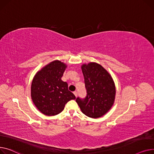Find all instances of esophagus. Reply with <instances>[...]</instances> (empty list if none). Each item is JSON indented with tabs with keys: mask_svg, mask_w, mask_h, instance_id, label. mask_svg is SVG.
I'll return each instance as SVG.
<instances>
[{
	"mask_svg": "<svg viewBox=\"0 0 154 154\" xmlns=\"http://www.w3.org/2000/svg\"><path fill=\"white\" fill-rule=\"evenodd\" d=\"M73 93H74V94L75 95V96L77 97V96H78V93H77V91H74Z\"/></svg>",
	"mask_w": 154,
	"mask_h": 154,
	"instance_id": "1",
	"label": "esophagus"
}]
</instances>
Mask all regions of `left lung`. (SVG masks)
I'll use <instances>...</instances> for the list:
<instances>
[{"instance_id": "8db88e82", "label": "left lung", "mask_w": 154, "mask_h": 154, "mask_svg": "<svg viewBox=\"0 0 154 154\" xmlns=\"http://www.w3.org/2000/svg\"><path fill=\"white\" fill-rule=\"evenodd\" d=\"M87 96L76 101L84 114L97 119L106 114L114 104L116 86L111 75L103 66L95 62L81 65Z\"/></svg>"}]
</instances>
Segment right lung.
<instances>
[{
	"label": "right lung",
	"instance_id": "add662e5",
	"mask_svg": "<svg viewBox=\"0 0 154 154\" xmlns=\"http://www.w3.org/2000/svg\"><path fill=\"white\" fill-rule=\"evenodd\" d=\"M66 64L54 60L38 71L31 85V97L37 109L43 114L52 116L60 114L65 104L76 97L68 90L61 77Z\"/></svg>",
	"mask_w": 154,
	"mask_h": 154
}]
</instances>
